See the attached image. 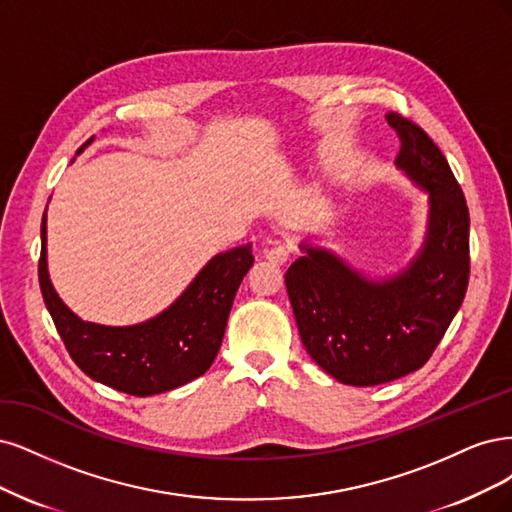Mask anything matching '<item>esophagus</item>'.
I'll return each instance as SVG.
<instances>
[{
	"mask_svg": "<svg viewBox=\"0 0 512 512\" xmlns=\"http://www.w3.org/2000/svg\"><path fill=\"white\" fill-rule=\"evenodd\" d=\"M289 255H291V246H287V244H276V246H272V249L266 251V259L276 263V266H283V263H287Z\"/></svg>",
	"mask_w": 512,
	"mask_h": 512,
	"instance_id": "obj_1",
	"label": "esophagus"
}]
</instances>
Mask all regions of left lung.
I'll list each match as a JSON object with an SVG mask.
<instances>
[{"label": "left lung", "mask_w": 512, "mask_h": 512, "mask_svg": "<svg viewBox=\"0 0 512 512\" xmlns=\"http://www.w3.org/2000/svg\"><path fill=\"white\" fill-rule=\"evenodd\" d=\"M402 140L398 168L427 193L425 238L402 270L368 276L332 249L302 242L285 285L308 355L353 387L383 385L419 370L464 302L470 217L464 193L432 138L389 112Z\"/></svg>", "instance_id": "8db88e82"}]
</instances>
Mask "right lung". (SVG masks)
I'll use <instances>...</instances> for the list:
<instances>
[{"label":"right lung","instance_id":"right-lung-1","mask_svg":"<svg viewBox=\"0 0 512 512\" xmlns=\"http://www.w3.org/2000/svg\"><path fill=\"white\" fill-rule=\"evenodd\" d=\"M93 140L82 144L78 155ZM40 238L38 276L42 298L65 349L93 381L138 398L183 387L212 366L221 349L236 291L253 266V244L236 246L214 255L159 315L134 325H102L82 321L65 306L51 283L46 212Z\"/></svg>","mask_w":512,"mask_h":512}]
</instances>
